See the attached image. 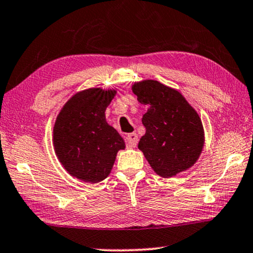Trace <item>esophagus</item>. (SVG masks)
Instances as JSON below:
<instances>
[{
	"label": "esophagus",
	"mask_w": 253,
	"mask_h": 253,
	"mask_svg": "<svg viewBox=\"0 0 253 253\" xmlns=\"http://www.w3.org/2000/svg\"><path fill=\"white\" fill-rule=\"evenodd\" d=\"M126 141H127V147L135 148L137 144V141H139V137H137L136 133H130L126 136Z\"/></svg>",
	"instance_id": "1"
}]
</instances>
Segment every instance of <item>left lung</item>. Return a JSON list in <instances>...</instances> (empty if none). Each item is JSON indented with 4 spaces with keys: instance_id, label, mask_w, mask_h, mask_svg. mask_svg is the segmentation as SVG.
Wrapping results in <instances>:
<instances>
[{
    "instance_id": "8db88e82",
    "label": "left lung",
    "mask_w": 253,
    "mask_h": 253,
    "mask_svg": "<svg viewBox=\"0 0 253 253\" xmlns=\"http://www.w3.org/2000/svg\"><path fill=\"white\" fill-rule=\"evenodd\" d=\"M137 100L148 106L139 149L158 176L170 178L193 167L205 146L203 121L177 89L155 80L134 82Z\"/></svg>"
}]
</instances>
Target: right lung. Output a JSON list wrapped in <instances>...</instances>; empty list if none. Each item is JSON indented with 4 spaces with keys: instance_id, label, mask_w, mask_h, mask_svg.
Returning a JSON list of instances; mask_svg holds the SVG:
<instances>
[{
    "instance_id": "obj_1",
    "label": "right lung",
    "mask_w": 253,
    "mask_h": 253,
    "mask_svg": "<svg viewBox=\"0 0 253 253\" xmlns=\"http://www.w3.org/2000/svg\"><path fill=\"white\" fill-rule=\"evenodd\" d=\"M117 89L89 87L76 92L62 106L53 127V147L67 172L96 184L112 170L125 141L107 124L105 111Z\"/></svg>"
}]
</instances>
